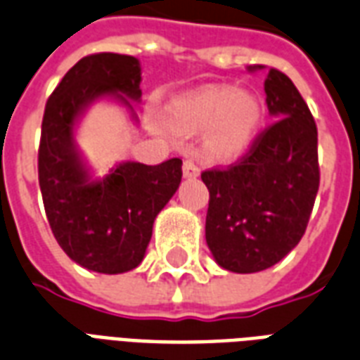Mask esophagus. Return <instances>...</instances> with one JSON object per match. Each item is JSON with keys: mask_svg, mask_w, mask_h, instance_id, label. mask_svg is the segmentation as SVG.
I'll use <instances>...</instances> for the list:
<instances>
[{"mask_svg": "<svg viewBox=\"0 0 360 360\" xmlns=\"http://www.w3.org/2000/svg\"><path fill=\"white\" fill-rule=\"evenodd\" d=\"M183 175L188 177V179H192V177H198L200 175V168L196 166V162L192 160V158H186V160L183 162Z\"/></svg>", "mask_w": 360, "mask_h": 360, "instance_id": "esophagus-1", "label": "esophagus"}]
</instances>
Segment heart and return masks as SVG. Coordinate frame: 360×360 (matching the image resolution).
<instances>
[{
  "label": "heart",
  "mask_w": 360,
  "mask_h": 360,
  "mask_svg": "<svg viewBox=\"0 0 360 360\" xmlns=\"http://www.w3.org/2000/svg\"><path fill=\"white\" fill-rule=\"evenodd\" d=\"M175 126L205 131V147L215 156L240 155L253 143L264 122V107L253 94L234 86H213L188 94L168 107Z\"/></svg>",
  "instance_id": "b5f03b06"
}]
</instances>
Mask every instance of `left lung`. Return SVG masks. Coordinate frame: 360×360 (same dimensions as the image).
Returning a JSON list of instances; mask_svg holds the SVG:
<instances>
[{
    "label": "left lung",
    "instance_id": "left-lung-1",
    "mask_svg": "<svg viewBox=\"0 0 360 360\" xmlns=\"http://www.w3.org/2000/svg\"><path fill=\"white\" fill-rule=\"evenodd\" d=\"M271 122L240 164L210 169L205 241L221 268L255 274L278 264L306 232L319 191L317 126L289 77L264 81Z\"/></svg>",
    "mask_w": 360,
    "mask_h": 360
}]
</instances>
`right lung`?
I'll return each instance as SVG.
<instances>
[{
	"mask_svg": "<svg viewBox=\"0 0 360 360\" xmlns=\"http://www.w3.org/2000/svg\"><path fill=\"white\" fill-rule=\"evenodd\" d=\"M141 64L101 52L79 60L46 101L39 145V186L52 234L64 253L98 274H124L141 264L156 215L183 177V162L147 166L124 160L98 177L75 141L77 128L101 100L124 107L139 122Z\"/></svg>",
	"mask_w": 360,
	"mask_h": 360,
	"instance_id": "add662e5",
	"label": "right lung"
}]
</instances>
